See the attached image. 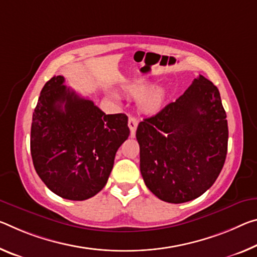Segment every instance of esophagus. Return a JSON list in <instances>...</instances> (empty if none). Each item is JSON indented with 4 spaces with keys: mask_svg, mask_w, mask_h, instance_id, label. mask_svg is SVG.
I'll list each match as a JSON object with an SVG mask.
<instances>
[{
    "mask_svg": "<svg viewBox=\"0 0 257 257\" xmlns=\"http://www.w3.org/2000/svg\"><path fill=\"white\" fill-rule=\"evenodd\" d=\"M137 125H138V121H137L136 117L130 116L129 120H128V127H129V129H130V134H132V136L135 135Z\"/></svg>",
    "mask_w": 257,
    "mask_h": 257,
    "instance_id": "obj_1",
    "label": "esophagus"
}]
</instances>
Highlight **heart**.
<instances>
[{"label":"heart","instance_id":"heart-1","mask_svg":"<svg viewBox=\"0 0 257 257\" xmlns=\"http://www.w3.org/2000/svg\"><path fill=\"white\" fill-rule=\"evenodd\" d=\"M148 88H149V84L146 83L145 81H136V82H134L129 85L128 91L132 93L133 96L138 97L148 90ZM162 96H164V93H162V90L160 88L150 89V90L141 97L140 99L141 108L145 112H156L157 109L160 107L161 101H162Z\"/></svg>","mask_w":257,"mask_h":257}]
</instances>
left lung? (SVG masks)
Here are the masks:
<instances>
[{
	"mask_svg": "<svg viewBox=\"0 0 257 257\" xmlns=\"http://www.w3.org/2000/svg\"><path fill=\"white\" fill-rule=\"evenodd\" d=\"M141 173L156 197L182 203L214 184L227 152L226 113L216 85L199 75L181 97L138 124Z\"/></svg>",
	"mask_w": 257,
	"mask_h": 257,
	"instance_id": "obj_1",
	"label": "left lung"
}]
</instances>
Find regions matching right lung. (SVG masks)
I'll list each match as a JSON object with an SVG mask.
<instances>
[{
	"label": "right lung",
	"mask_w": 257,
	"mask_h": 257,
	"mask_svg": "<svg viewBox=\"0 0 257 257\" xmlns=\"http://www.w3.org/2000/svg\"><path fill=\"white\" fill-rule=\"evenodd\" d=\"M64 82V76H54L41 90L31 154L49 190L68 200H85L106 185L116 151L130 134L128 116L105 114Z\"/></svg>",
	"instance_id": "1"
}]
</instances>
